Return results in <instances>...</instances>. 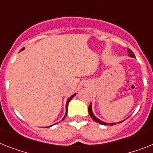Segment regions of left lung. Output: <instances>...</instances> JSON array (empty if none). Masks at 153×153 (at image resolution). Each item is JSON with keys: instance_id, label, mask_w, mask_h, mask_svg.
I'll list each match as a JSON object with an SVG mask.
<instances>
[{"instance_id": "obj_1", "label": "left lung", "mask_w": 153, "mask_h": 153, "mask_svg": "<svg viewBox=\"0 0 153 153\" xmlns=\"http://www.w3.org/2000/svg\"><path fill=\"white\" fill-rule=\"evenodd\" d=\"M128 53H129V56H130V57H134V53L132 52V51H131L130 49L128 48ZM88 114H89V115H90V116H91V117H92V119H93V120H94L95 121H96V122L99 123V124H102V125H114V124H115V123H112V124H108V123H105V122H103V121H101V120H99L98 118H96V117H95L94 114H93V113H92V104L89 105V106H88ZM123 121H124V120H122V121H120V123L123 122Z\"/></svg>"}]
</instances>
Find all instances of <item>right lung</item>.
Wrapping results in <instances>:
<instances>
[{"label":"right lung","mask_w":153,"mask_h":153,"mask_svg":"<svg viewBox=\"0 0 153 153\" xmlns=\"http://www.w3.org/2000/svg\"><path fill=\"white\" fill-rule=\"evenodd\" d=\"M23 49H24V48H22V50H23ZM74 96H75V93H74V95H72V96H71V97H69L68 100V101H67V103H66V114H65V117L63 118V120H64V119H65V117L67 116V112H68V102H70L71 100V99H72ZM51 126H52V125H51ZM50 127H51V126H50Z\"/></svg>","instance_id":"obj_1"}]
</instances>
